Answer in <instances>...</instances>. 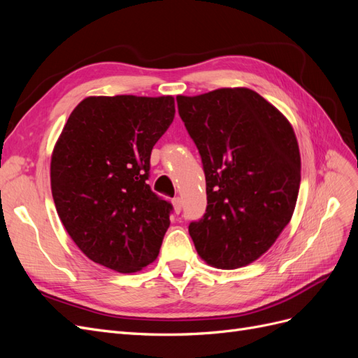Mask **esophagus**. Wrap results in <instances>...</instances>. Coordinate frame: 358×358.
Segmentation results:
<instances>
[{"instance_id":"34e87169","label":"esophagus","mask_w":358,"mask_h":358,"mask_svg":"<svg viewBox=\"0 0 358 358\" xmlns=\"http://www.w3.org/2000/svg\"><path fill=\"white\" fill-rule=\"evenodd\" d=\"M171 203H173V208H175V212L179 213L182 210V200H180V197H175V199L171 200Z\"/></svg>"}]
</instances>
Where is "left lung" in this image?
<instances>
[{
    "label": "left lung",
    "mask_w": 358,
    "mask_h": 358,
    "mask_svg": "<svg viewBox=\"0 0 358 358\" xmlns=\"http://www.w3.org/2000/svg\"><path fill=\"white\" fill-rule=\"evenodd\" d=\"M178 109L196 143L208 208L192 221L199 255L218 268L251 264L289 222L300 188V152L288 119L248 88L178 95Z\"/></svg>",
    "instance_id": "left-lung-1"
}]
</instances>
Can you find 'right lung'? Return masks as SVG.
<instances>
[{
  "label": "right lung",
  "instance_id": "add662e5",
  "mask_svg": "<svg viewBox=\"0 0 358 358\" xmlns=\"http://www.w3.org/2000/svg\"><path fill=\"white\" fill-rule=\"evenodd\" d=\"M175 112L171 95L88 96L64 125L50 159L52 196L94 263L134 273L157 259L173 206L146 180Z\"/></svg>",
  "mask_w": 358,
  "mask_h": 358
}]
</instances>
